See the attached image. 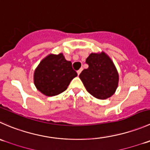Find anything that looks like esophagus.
Masks as SVG:
<instances>
[{
    "instance_id": "34e87169",
    "label": "esophagus",
    "mask_w": 150,
    "mask_h": 150,
    "mask_svg": "<svg viewBox=\"0 0 150 150\" xmlns=\"http://www.w3.org/2000/svg\"><path fill=\"white\" fill-rule=\"evenodd\" d=\"M81 71H82V69H80L79 70L77 71V73H78V75H80V73H81Z\"/></svg>"
}]
</instances>
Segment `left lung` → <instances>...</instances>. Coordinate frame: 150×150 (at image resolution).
Returning a JSON list of instances; mask_svg holds the SVG:
<instances>
[{"instance_id":"1","label":"left lung","mask_w":150,"mask_h":150,"mask_svg":"<svg viewBox=\"0 0 150 150\" xmlns=\"http://www.w3.org/2000/svg\"><path fill=\"white\" fill-rule=\"evenodd\" d=\"M88 65L79 78L90 94L105 100L115 93L119 84V73L114 62L105 52L91 53L86 60Z\"/></svg>"}]
</instances>
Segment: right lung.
I'll return each instance as SVG.
<instances>
[{"label": "right lung", "mask_w": 150, "mask_h": 150, "mask_svg": "<svg viewBox=\"0 0 150 150\" xmlns=\"http://www.w3.org/2000/svg\"><path fill=\"white\" fill-rule=\"evenodd\" d=\"M77 75L72 69V62L66 60L63 53H50L35 69L33 83L40 92L53 97L64 91Z\"/></svg>", "instance_id": "right-lung-1"}]
</instances>
